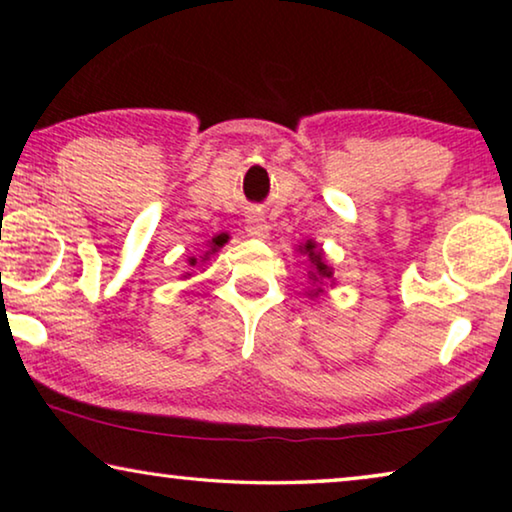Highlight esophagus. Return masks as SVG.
I'll list each match as a JSON object with an SVG mask.
<instances>
[{
  "label": "esophagus",
  "mask_w": 512,
  "mask_h": 512,
  "mask_svg": "<svg viewBox=\"0 0 512 512\" xmlns=\"http://www.w3.org/2000/svg\"><path fill=\"white\" fill-rule=\"evenodd\" d=\"M246 235L253 239H266L268 237V223L262 214H248L246 216Z\"/></svg>",
  "instance_id": "34e87169"
}]
</instances>
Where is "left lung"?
Instances as JSON below:
<instances>
[{
    "label": "left lung",
    "mask_w": 512,
    "mask_h": 512,
    "mask_svg": "<svg viewBox=\"0 0 512 512\" xmlns=\"http://www.w3.org/2000/svg\"><path fill=\"white\" fill-rule=\"evenodd\" d=\"M300 253H305L307 257H309V264H311V271H309V280H314V284L318 282V284H323V280H329L332 282V268H329L327 264H325V255H323V250L320 248H316V244L314 241H307L305 246H300L298 248ZM323 291V289H314L311 291V296H318V293Z\"/></svg>",
    "instance_id": "left-lung-1"
}]
</instances>
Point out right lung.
Segmentation results:
<instances>
[{
	"label": "right lung",
	"instance_id": "right-lung-1",
	"mask_svg": "<svg viewBox=\"0 0 512 512\" xmlns=\"http://www.w3.org/2000/svg\"><path fill=\"white\" fill-rule=\"evenodd\" d=\"M228 239H230L228 235H216V237L210 241V250H207L203 259H207V255H214L219 248H223L225 241H228ZM196 264H198V259H196V257H189V266H196Z\"/></svg>",
	"mask_w": 512,
	"mask_h": 512
}]
</instances>
